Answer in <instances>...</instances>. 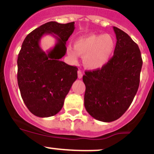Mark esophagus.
Returning a JSON list of instances; mask_svg holds the SVG:
<instances>
[{
	"label": "esophagus",
	"instance_id": "esophagus-1",
	"mask_svg": "<svg viewBox=\"0 0 154 154\" xmlns=\"http://www.w3.org/2000/svg\"><path fill=\"white\" fill-rule=\"evenodd\" d=\"M77 75H78V78L79 79H81L82 77H83V72L80 71V70H79V71H77Z\"/></svg>",
	"mask_w": 154,
	"mask_h": 154
}]
</instances>
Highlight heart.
Wrapping results in <instances>:
<instances>
[{
    "label": "heart",
    "mask_w": 154,
    "mask_h": 154,
    "mask_svg": "<svg viewBox=\"0 0 154 154\" xmlns=\"http://www.w3.org/2000/svg\"><path fill=\"white\" fill-rule=\"evenodd\" d=\"M116 42L109 34H92L77 38L74 47L68 45L66 51L73 63L83 57V66L87 69L97 70L104 67L114 54Z\"/></svg>",
    "instance_id": "1"
}]
</instances>
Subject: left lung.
Here are the masks:
<instances>
[{
  "label": "left lung",
  "mask_w": 154,
  "mask_h": 154,
  "mask_svg": "<svg viewBox=\"0 0 154 154\" xmlns=\"http://www.w3.org/2000/svg\"><path fill=\"white\" fill-rule=\"evenodd\" d=\"M116 35L114 54L102 68L83 75L84 106L96 120L119 119L133 102L140 82L142 59L139 46L122 29L113 27Z\"/></svg>",
  "instance_id": "obj_1"
}]
</instances>
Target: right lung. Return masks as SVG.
<instances>
[{"label": "right lung", "instance_id": "right-lung-1", "mask_svg": "<svg viewBox=\"0 0 154 154\" xmlns=\"http://www.w3.org/2000/svg\"><path fill=\"white\" fill-rule=\"evenodd\" d=\"M74 22L50 21L26 36L18 57V84L24 103L40 118L55 116L63 108L66 96L77 78V68L61 61L66 42L74 30ZM57 39L55 46L45 52L39 45L44 35Z\"/></svg>", "mask_w": 154, "mask_h": 154}]
</instances>
